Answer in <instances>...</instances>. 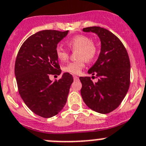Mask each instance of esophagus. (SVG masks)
I'll use <instances>...</instances> for the list:
<instances>
[{"label":"esophagus","instance_id":"esophagus-1","mask_svg":"<svg viewBox=\"0 0 146 146\" xmlns=\"http://www.w3.org/2000/svg\"><path fill=\"white\" fill-rule=\"evenodd\" d=\"M73 78L74 80H77V79H79V77H78L77 76H76V75H73Z\"/></svg>","mask_w":146,"mask_h":146}]
</instances>
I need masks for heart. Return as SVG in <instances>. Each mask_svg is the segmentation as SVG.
I'll list each match as a JSON object with an SVG mask.
<instances>
[{
  "label": "heart",
  "mask_w": 146,
  "mask_h": 146,
  "mask_svg": "<svg viewBox=\"0 0 146 146\" xmlns=\"http://www.w3.org/2000/svg\"><path fill=\"white\" fill-rule=\"evenodd\" d=\"M66 43L72 50H77L76 58L78 60L66 64L63 67V71L72 74H79L84 67L86 61L91 62L96 58L98 54L97 45L92 42L91 38L83 35L74 36L69 39ZM55 54L61 62H65L69 57L68 51L61 46L56 47Z\"/></svg>",
  "instance_id": "heart-1"
}]
</instances>
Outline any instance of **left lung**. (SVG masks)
<instances>
[{
    "mask_svg": "<svg viewBox=\"0 0 146 146\" xmlns=\"http://www.w3.org/2000/svg\"><path fill=\"white\" fill-rule=\"evenodd\" d=\"M82 30L96 33L102 46L98 60L88 71L97 76L98 82L94 83L90 76H80L81 95L91 109L109 113L121 104L129 89V57L121 41L109 30L96 26Z\"/></svg>",
    "mask_w": 146,
    "mask_h": 146,
    "instance_id": "8db88e82",
    "label": "left lung"
}]
</instances>
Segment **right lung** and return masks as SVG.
<instances>
[{
	"mask_svg": "<svg viewBox=\"0 0 146 146\" xmlns=\"http://www.w3.org/2000/svg\"><path fill=\"white\" fill-rule=\"evenodd\" d=\"M68 32H37L24 42L17 55L15 75L18 92L27 107L41 117H52L63 109L74 81L67 72L59 80L50 79V75L62 72L55 50Z\"/></svg>",
	"mask_w": 146,
	"mask_h": 146,
	"instance_id": "right-lung-1",
	"label": "right lung"
}]
</instances>
